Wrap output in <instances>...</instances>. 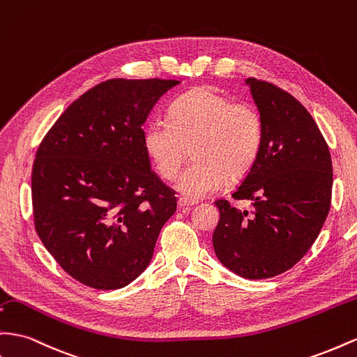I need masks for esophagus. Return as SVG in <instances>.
<instances>
[{
    "label": "esophagus",
    "instance_id": "esophagus-1",
    "mask_svg": "<svg viewBox=\"0 0 357 357\" xmlns=\"http://www.w3.org/2000/svg\"><path fill=\"white\" fill-rule=\"evenodd\" d=\"M177 206H178V208H190V207L195 206V202L188 201L185 198H178L177 199Z\"/></svg>",
    "mask_w": 357,
    "mask_h": 357
}]
</instances>
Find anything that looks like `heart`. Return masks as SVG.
Instances as JSON below:
<instances>
[{
  "instance_id": "heart-1",
  "label": "heart",
  "mask_w": 357,
  "mask_h": 357,
  "mask_svg": "<svg viewBox=\"0 0 357 357\" xmlns=\"http://www.w3.org/2000/svg\"><path fill=\"white\" fill-rule=\"evenodd\" d=\"M142 144L158 174L172 180L194 151L197 162L176 181L188 201L216 194L228 178H242L263 146V121L250 103L233 102L213 86L192 89L174 100L169 120L147 123Z\"/></svg>"
}]
</instances>
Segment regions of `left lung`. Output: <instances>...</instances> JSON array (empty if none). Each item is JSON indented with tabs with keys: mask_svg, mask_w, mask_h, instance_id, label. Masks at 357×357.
I'll return each instance as SVG.
<instances>
[{
	"mask_svg": "<svg viewBox=\"0 0 357 357\" xmlns=\"http://www.w3.org/2000/svg\"><path fill=\"white\" fill-rule=\"evenodd\" d=\"M245 84L263 121V146L233 198L254 208L218 199L213 248L231 272L266 279L291 268L319 237L331 208L332 159L301 102L273 84L255 78Z\"/></svg>",
	"mask_w": 357,
	"mask_h": 357,
	"instance_id": "obj_1",
	"label": "left lung"
}]
</instances>
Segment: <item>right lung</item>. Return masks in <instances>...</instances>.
<instances>
[{
	"label": "right lung",
	"instance_id": "obj_1",
	"mask_svg": "<svg viewBox=\"0 0 357 357\" xmlns=\"http://www.w3.org/2000/svg\"><path fill=\"white\" fill-rule=\"evenodd\" d=\"M174 79H109L67 108L37 150L31 197L38 237L64 272L117 290L149 267L174 190L151 171L142 133Z\"/></svg>",
	"mask_w": 357,
	"mask_h": 357
}]
</instances>
